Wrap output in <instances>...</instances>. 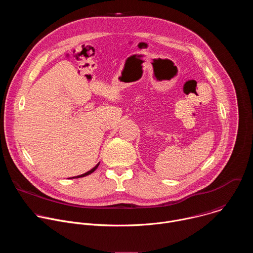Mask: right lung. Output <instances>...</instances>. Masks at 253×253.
<instances>
[{
    "mask_svg": "<svg viewBox=\"0 0 253 253\" xmlns=\"http://www.w3.org/2000/svg\"><path fill=\"white\" fill-rule=\"evenodd\" d=\"M99 166V163L94 167V168H92L91 170H89L88 172H86V173H84V174H82V175H79V176H76V177H73V178H80V177H84V176H87V175H89V174H91V173H93L96 169H97V167Z\"/></svg>",
    "mask_w": 253,
    "mask_h": 253,
    "instance_id": "right-lung-1",
    "label": "right lung"
}]
</instances>
